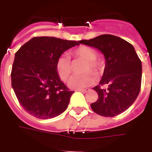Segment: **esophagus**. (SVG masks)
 I'll use <instances>...</instances> for the list:
<instances>
[{
    "label": "esophagus",
    "mask_w": 152,
    "mask_h": 152,
    "mask_svg": "<svg viewBox=\"0 0 152 152\" xmlns=\"http://www.w3.org/2000/svg\"><path fill=\"white\" fill-rule=\"evenodd\" d=\"M88 91H90V89H77V90H76V91H80V92H82V93L88 92Z\"/></svg>",
    "instance_id": "obj_1"
}]
</instances>
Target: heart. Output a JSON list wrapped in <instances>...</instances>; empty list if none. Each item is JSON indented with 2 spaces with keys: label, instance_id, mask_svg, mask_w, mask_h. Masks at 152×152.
Returning a JSON list of instances; mask_svg holds the SVG:
<instances>
[{
  "label": "heart",
  "instance_id": "1",
  "mask_svg": "<svg viewBox=\"0 0 152 152\" xmlns=\"http://www.w3.org/2000/svg\"><path fill=\"white\" fill-rule=\"evenodd\" d=\"M70 57L73 58H80L85 61L82 68V75H75L70 79L68 84L73 89H81L93 85L96 82V76L100 75L103 72L104 64L101 60L96 58L97 52L94 49L87 45L80 46L72 49L68 52ZM56 68L61 80L67 81L72 74V64L69 57L67 56H61L58 58L56 63ZM93 70L95 72H91Z\"/></svg>",
  "mask_w": 152,
  "mask_h": 152
}]
</instances>
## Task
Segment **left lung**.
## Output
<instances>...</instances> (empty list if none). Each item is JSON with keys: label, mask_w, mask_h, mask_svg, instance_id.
<instances>
[{"label": "left lung", "mask_w": 152, "mask_h": 152, "mask_svg": "<svg viewBox=\"0 0 152 152\" xmlns=\"http://www.w3.org/2000/svg\"><path fill=\"white\" fill-rule=\"evenodd\" d=\"M80 43L94 47L104 55L106 66L100 84L93 89L98 99L91 109L100 116H117L136 100L141 90L142 61L133 45L113 35L104 34L80 40ZM103 86H107L103 88Z\"/></svg>", "instance_id": "left-lung-1"}]
</instances>
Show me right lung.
Masks as SVG:
<instances>
[{
  "mask_svg": "<svg viewBox=\"0 0 152 152\" xmlns=\"http://www.w3.org/2000/svg\"><path fill=\"white\" fill-rule=\"evenodd\" d=\"M80 41L56 37H33L16 52L11 84L19 103L32 116L51 119L67 109L74 91L60 80L56 68L58 58Z\"/></svg>",
  "mask_w": 152,
  "mask_h": 152,
  "instance_id": "add662e5",
  "label": "right lung"
}]
</instances>
